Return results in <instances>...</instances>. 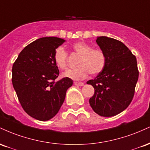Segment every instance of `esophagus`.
<instances>
[{"mask_svg":"<svg viewBox=\"0 0 150 150\" xmlns=\"http://www.w3.org/2000/svg\"><path fill=\"white\" fill-rule=\"evenodd\" d=\"M74 84H75V85H77V86H83L84 85V83L83 82H74Z\"/></svg>","mask_w":150,"mask_h":150,"instance_id":"1","label":"esophagus"}]
</instances>
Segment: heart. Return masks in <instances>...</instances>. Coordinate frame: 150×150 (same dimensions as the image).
<instances>
[{
  "label": "heart",
  "instance_id": "b5f03b06",
  "mask_svg": "<svg viewBox=\"0 0 150 150\" xmlns=\"http://www.w3.org/2000/svg\"><path fill=\"white\" fill-rule=\"evenodd\" d=\"M73 51L80 55L77 62V68L69 69L63 74V76L80 80L85 78L88 73L96 75L104 70L106 65V55L100 48H93L92 45L84 42L75 43L72 46ZM68 53L61 46L55 51L53 61L58 68L65 70L68 65Z\"/></svg>",
  "mask_w": 150,
  "mask_h": 150
}]
</instances>
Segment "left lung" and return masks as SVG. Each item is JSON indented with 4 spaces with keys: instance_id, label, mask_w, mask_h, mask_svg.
Wrapping results in <instances>:
<instances>
[{
    "instance_id": "1",
    "label": "left lung",
    "mask_w": 150,
    "mask_h": 150,
    "mask_svg": "<svg viewBox=\"0 0 150 150\" xmlns=\"http://www.w3.org/2000/svg\"><path fill=\"white\" fill-rule=\"evenodd\" d=\"M96 42L105 53L106 61L104 70L87 82L94 89L89 104L99 116H116L128 107L134 97L139 76L137 60L117 39L99 37Z\"/></svg>"
}]
</instances>
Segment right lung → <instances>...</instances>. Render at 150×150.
<instances>
[{
    "label": "right lung",
    "instance_id": "right-lung-1",
    "mask_svg": "<svg viewBox=\"0 0 150 150\" xmlns=\"http://www.w3.org/2000/svg\"><path fill=\"white\" fill-rule=\"evenodd\" d=\"M64 39L43 37L24 48L12 69V82L24 111L39 120L56 115L65 100L73 80L63 77L56 81L59 70L53 55Z\"/></svg>",
    "mask_w": 150,
    "mask_h": 150
}]
</instances>
